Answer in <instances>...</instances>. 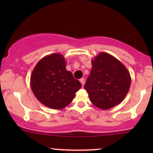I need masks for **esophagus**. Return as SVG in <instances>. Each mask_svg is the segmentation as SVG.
Listing matches in <instances>:
<instances>
[{
  "mask_svg": "<svg viewBox=\"0 0 153 153\" xmlns=\"http://www.w3.org/2000/svg\"><path fill=\"white\" fill-rule=\"evenodd\" d=\"M80 82H81L82 85V86H83L84 84H85V79H84V78H81V79H80Z\"/></svg>",
  "mask_w": 153,
  "mask_h": 153,
  "instance_id": "esophagus-1",
  "label": "esophagus"
}]
</instances>
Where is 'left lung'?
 I'll use <instances>...</instances> for the list:
<instances>
[{
  "label": "left lung",
  "instance_id": "obj_1",
  "mask_svg": "<svg viewBox=\"0 0 153 153\" xmlns=\"http://www.w3.org/2000/svg\"><path fill=\"white\" fill-rule=\"evenodd\" d=\"M91 63L90 75L84 85L91 103L103 110L119 104L131 85V76L127 68L114 56L105 52H100Z\"/></svg>",
  "mask_w": 153,
  "mask_h": 153
}]
</instances>
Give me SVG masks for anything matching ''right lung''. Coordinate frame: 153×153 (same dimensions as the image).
<instances>
[{"label":"right lung","mask_w":153,"mask_h":153,"mask_svg":"<svg viewBox=\"0 0 153 153\" xmlns=\"http://www.w3.org/2000/svg\"><path fill=\"white\" fill-rule=\"evenodd\" d=\"M30 86L40 103L52 109H62L72 102L81 83L66 70L64 56L54 53L45 56L34 67Z\"/></svg>","instance_id":"right-lung-1"}]
</instances>
